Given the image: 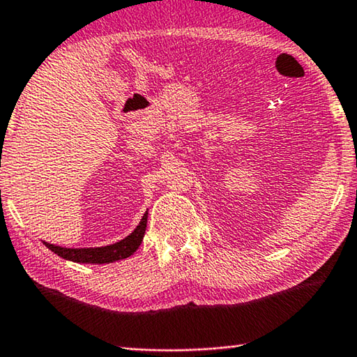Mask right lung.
Instances as JSON below:
<instances>
[{
  "label": "right lung",
  "mask_w": 357,
  "mask_h": 357,
  "mask_svg": "<svg viewBox=\"0 0 357 357\" xmlns=\"http://www.w3.org/2000/svg\"><path fill=\"white\" fill-rule=\"evenodd\" d=\"M148 223V211L143 214L140 223L132 231L129 236L118 241V243L102 247H78V249H72V247H61L42 241L47 249H50L58 257L74 263H83V264H108L113 261H119V259L129 258L134 255L138 247H140L144 231H146Z\"/></svg>",
  "instance_id": "1"
}]
</instances>
